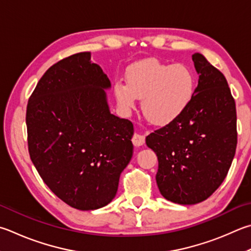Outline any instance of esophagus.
Listing matches in <instances>:
<instances>
[{"mask_svg":"<svg viewBox=\"0 0 251 251\" xmlns=\"http://www.w3.org/2000/svg\"><path fill=\"white\" fill-rule=\"evenodd\" d=\"M133 144L136 146V147H140L145 144V136L141 134H135L133 136Z\"/></svg>","mask_w":251,"mask_h":251,"instance_id":"1","label":"esophagus"}]
</instances>
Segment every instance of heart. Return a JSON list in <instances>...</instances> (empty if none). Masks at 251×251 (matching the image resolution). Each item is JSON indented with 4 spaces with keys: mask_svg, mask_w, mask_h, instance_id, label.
Returning a JSON list of instances; mask_svg holds the SVG:
<instances>
[{
    "mask_svg": "<svg viewBox=\"0 0 251 251\" xmlns=\"http://www.w3.org/2000/svg\"><path fill=\"white\" fill-rule=\"evenodd\" d=\"M195 78L182 63L168 65L157 59L133 63L126 71V82L117 80L114 93L122 110L129 111L141 99V112L154 125L176 120L192 102Z\"/></svg>",
    "mask_w": 251,
    "mask_h": 251,
    "instance_id": "heart-1",
    "label": "heart"
}]
</instances>
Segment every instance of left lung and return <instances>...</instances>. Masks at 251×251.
Returning a JSON list of instances; mask_svg holds the SVG:
<instances>
[{
  "label": "left lung",
  "instance_id": "left-lung-1",
  "mask_svg": "<svg viewBox=\"0 0 251 251\" xmlns=\"http://www.w3.org/2000/svg\"><path fill=\"white\" fill-rule=\"evenodd\" d=\"M199 75L189 107L146 137L158 157L156 181L168 201L192 205L215 192L227 176L236 145V106L226 78L202 53L192 54Z\"/></svg>",
  "mask_w": 251,
  "mask_h": 251
}]
</instances>
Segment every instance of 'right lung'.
Wrapping results in <instances>:
<instances>
[{
    "instance_id": "obj_1",
    "label": "right lung",
    "mask_w": 251,
    "mask_h": 251,
    "mask_svg": "<svg viewBox=\"0 0 251 251\" xmlns=\"http://www.w3.org/2000/svg\"><path fill=\"white\" fill-rule=\"evenodd\" d=\"M111 81L79 52L45 72L27 104L31 161L48 188L70 206L92 211L115 198L134 152L131 122L113 115Z\"/></svg>"
}]
</instances>
